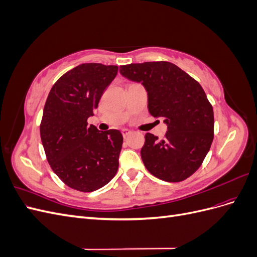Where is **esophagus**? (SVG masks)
<instances>
[{"label":"esophagus","instance_id":"obj_1","mask_svg":"<svg viewBox=\"0 0 257 257\" xmlns=\"http://www.w3.org/2000/svg\"><path fill=\"white\" fill-rule=\"evenodd\" d=\"M121 133H122L123 137L125 138V137H127V136L132 133V132H131L130 130H127V128H122V130H121Z\"/></svg>","mask_w":257,"mask_h":257}]
</instances>
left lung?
I'll return each instance as SVG.
<instances>
[{
    "label": "left lung",
    "mask_w": 257,
    "mask_h": 257,
    "mask_svg": "<svg viewBox=\"0 0 257 257\" xmlns=\"http://www.w3.org/2000/svg\"><path fill=\"white\" fill-rule=\"evenodd\" d=\"M125 78L142 82L148 93V109L167 124L164 139L145 135L142 160L151 175L180 182L203 164L213 141L212 105L201 85L167 61L121 65Z\"/></svg>",
    "instance_id": "8db88e82"
}]
</instances>
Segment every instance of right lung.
Here are the masks:
<instances>
[{"mask_svg": "<svg viewBox=\"0 0 257 257\" xmlns=\"http://www.w3.org/2000/svg\"><path fill=\"white\" fill-rule=\"evenodd\" d=\"M116 73V65L80 64L60 77L46 100L40 127L46 158L54 174L76 191L103 188L118 170L120 132L88 125Z\"/></svg>", "mask_w": 257, "mask_h": 257, "instance_id": "1", "label": "right lung"}]
</instances>
